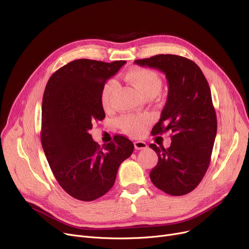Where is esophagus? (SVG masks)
<instances>
[{
    "label": "esophagus",
    "instance_id": "34e87169",
    "mask_svg": "<svg viewBox=\"0 0 249 249\" xmlns=\"http://www.w3.org/2000/svg\"><path fill=\"white\" fill-rule=\"evenodd\" d=\"M135 145V148L137 149V150H142V149H146L147 148V144L143 141H136L134 143Z\"/></svg>",
    "mask_w": 249,
    "mask_h": 249
}]
</instances>
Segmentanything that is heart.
<instances>
[{"label":"heart","mask_w":249,"mask_h":249,"mask_svg":"<svg viewBox=\"0 0 249 249\" xmlns=\"http://www.w3.org/2000/svg\"><path fill=\"white\" fill-rule=\"evenodd\" d=\"M125 78L144 97H155L161 91L162 81L159 74L151 68L134 67L127 71ZM117 83L115 79H108L103 85L101 90V102L104 108H108L111 104L112 96L116 90ZM150 124V119L143 115L125 114L119 117L118 125L122 130L132 137L143 136Z\"/></svg>","instance_id":"heart-1"}]
</instances>
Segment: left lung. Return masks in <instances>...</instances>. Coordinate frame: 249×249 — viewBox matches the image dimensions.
Listing matches in <instances>:
<instances>
[{"instance_id": "left-lung-1", "label": "left lung", "mask_w": 249, "mask_h": 249, "mask_svg": "<svg viewBox=\"0 0 249 249\" xmlns=\"http://www.w3.org/2000/svg\"><path fill=\"white\" fill-rule=\"evenodd\" d=\"M135 63L165 73L166 104L151 134L171 131L172 143L165 149L150 144L158 162L150 173L161 191L181 196L199 185L211 163L216 135V114L206 78L195 62L172 54L138 59Z\"/></svg>"}]
</instances>
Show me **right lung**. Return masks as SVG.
I'll return each instance as SVG.
<instances>
[{"mask_svg": "<svg viewBox=\"0 0 249 249\" xmlns=\"http://www.w3.org/2000/svg\"><path fill=\"white\" fill-rule=\"evenodd\" d=\"M126 61L77 59L59 68L47 83L42 104L41 141L57 182L77 200L93 201L112 188L121 163L134 144L122 135L102 146L89 131L105 112L101 90Z\"/></svg>", "mask_w": 249, "mask_h": 249, "instance_id": "right-lung-1", "label": "right lung"}]
</instances>
